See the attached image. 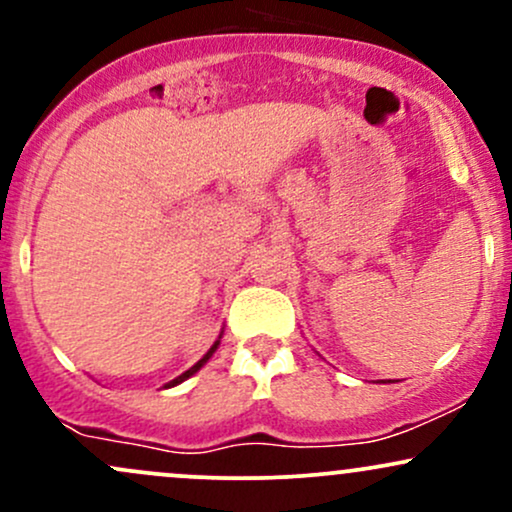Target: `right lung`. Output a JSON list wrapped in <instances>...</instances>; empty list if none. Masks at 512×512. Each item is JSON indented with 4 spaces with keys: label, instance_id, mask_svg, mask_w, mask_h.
I'll return each mask as SVG.
<instances>
[{
    "label": "right lung",
    "instance_id": "obj_1",
    "mask_svg": "<svg viewBox=\"0 0 512 512\" xmlns=\"http://www.w3.org/2000/svg\"><path fill=\"white\" fill-rule=\"evenodd\" d=\"M221 337H223V332L219 334V339H216V342H214V344H211V349L207 351V354H204L202 358H199V361L195 363V366H192V368H187V370H185V373H182V375H178V378H175V380H170V383H166V385H163V387H166V390H168V387H175V385L185 383V380H187V378H192V375H195V373H197V370H199V368H202V366H204V363H207L211 356H214V351H216V349H219V344H221Z\"/></svg>",
    "mask_w": 512,
    "mask_h": 512
}]
</instances>
